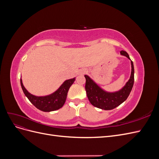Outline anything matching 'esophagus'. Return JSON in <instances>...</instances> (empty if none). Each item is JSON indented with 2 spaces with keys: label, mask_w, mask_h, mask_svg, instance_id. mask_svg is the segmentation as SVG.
<instances>
[{
  "label": "esophagus",
  "mask_w": 159,
  "mask_h": 159,
  "mask_svg": "<svg viewBox=\"0 0 159 159\" xmlns=\"http://www.w3.org/2000/svg\"><path fill=\"white\" fill-rule=\"evenodd\" d=\"M86 72V70H81L80 71V74H81V75H83V74H84Z\"/></svg>",
  "instance_id": "1"
}]
</instances>
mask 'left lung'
Masks as SVG:
<instances>
[{"label":"left lung","mask_w":159,"mask_h":159,"mask_svg":"<svg viewBox=\"0 0 159 159\" xmlns=\"http://www.w3.org/2000/svg\"><path fill=\"white\" fill-rule=\"evenodd\" d=\"M121 54L125 56L130 59L129 56L125 51H121ZM131 60V59H130ZM86 94L89 102L93 106L104 109L111 110L119 106L125 101L131 93L134 84V66L131 61V74L130 79L124 88L117 92L107 93L102 90L94 83L88 75H85Z\"/></svg>","instance_id":"left-lung-1"}]
</instances>
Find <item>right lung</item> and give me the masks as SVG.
Returning a JSON list of instances; mask_svg holds the SVG:
<instances>
[{"mask_svg":"<svg viewBox=\"0 0 159 159\" xmlns=\"http://www.w3.org/2000/svg\"><path fill=\"white\" fill-rule=\"evenodd\" d=\"M75 78L65 81L60 88L54 93L44 97H37L30 93L24 87L20 80L21 87L24 93L34 106L42 111L50 112L60 109L65 103L70 86L73 84Z\"/></svg>","mask_w":159,"mask_h":159,"instance_id":"add662e5","label":"right lung"}]
</instances>
